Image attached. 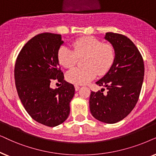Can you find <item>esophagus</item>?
Wrapping results in <instances>:
<instances>
[{
	"mask_svg": "<svg viewBox=\"0 0 156 156\" xmlns=\"http://www.w3.org/2000/svg\"><path fill=\"white\" fill-rule=\"evenodd\" d=\"M75 90H76V91H78V90H79V88H80V86H78V85H75Z\"/></svg>",
	"mask_w": 156,
	"mask_h": 156,
	"instance_id": "esophagus-1",
	"label": "esophagus"
}]
</instances>
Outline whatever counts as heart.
Here are the masks:
<instances>
[{"mask_svg": "<svg viewBox=\"0 0 156 156\" xmlns=\"http://www.w3.org/2000/svg\"><path fill=\"white\" fill-rule=\"evenodd\" d=\"M73 50L61 46L58 53L60 64L64 68H72L78 57L85 56L83 67L73 68L66 74V79L75 84H86L96 75L103 76L115 61V48L111 43H103L93 36L82 37L73 43Z\"/></svg>", "mask_w": 156, "mask_h": 156, "instance_id": "obj_1", "label": "heart"}]
</instances>
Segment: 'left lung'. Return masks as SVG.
<instances>
[{
  "instance_id": "left-lung-1",
  "label": "left lung",
  "mask_w": 156,
  "mask_h": 156,
  "mask_svg": "<svg viewBox=\"0 0 156 156\" xmlns=\"http://www.w3.org/2000/svg\"><path fill=\"white\" fill-rule=\"evenodd\" d=\"M115 48V61L96 84L105 87L91 91L90 111L95 119L105 123H115L126 118L138 102L144 76V63L138 49L128 37L106 33L104 38Z\"/></svg>"
}]
</instances>
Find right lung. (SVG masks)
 Returning a JSON list of instances; mask_svg holds the SVG:
<instances>
[{
  "instance_id": "right-lung-1",
  "label": "right lung",
  "mask_w": 156,
  "mask_h": 156,
  "mask_svg": "<svg viewBox=\"0 0 156 156\" xmlns=\"http://www.w3.org/2000/svg\"><path fill=\"white\" fill-rule=\"evenodd\" d=\"M64 42L61 35H37L23 47L16 60L14 76L22 104L31 118L49 127L63 123L70 113L75 94L73 85L66 82L59 66L58 53ZM55 80L61 87L53 89Z\"/></svg>"
}]
</instances>
